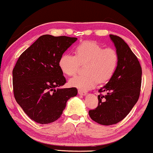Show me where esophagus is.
Masks as SVG:
<instances>
[{
    "label": "esophagus",
    "instance_id": "obj_1",
    "mask_svg": "<svg viewBox=\"0 0 153 153\" xmlns=\"http://www.w3.org/2000/svg\"><path fill=\"white\" fill-rule=\"evenodd\" d=\"M78 93L79 94H82V95H86V92H85V91H82V90H78Z\"/></svg>",
    "mask_w": 153,
    "mask_h": 153
}]
</instances>
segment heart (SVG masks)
I'll return each mask as SVG.
<instances>
[{
    "instance_id": "b5f03b06",
    "label": "heart",
    "mask_w": 153,
    "mask_h": 153,
    "mask_svg": "<svg viewBox=\"0 0 153 153\" xmlns=\"http://www.w3.org/2000/svg\"><path fill=\"white\" fill-rule=\"evenodd\" d=\"M75 56L63 54L59 60V67L62 74L68 76L76 75L84 65L83 76L75 77L69 85L82 91L94 88L99 83H105L112 77L117 68L119 56L112 48L103 47L94 41L82 42L74 48Z\"/></svg>"
}]
</instances>
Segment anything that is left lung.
I'll use <instances>...</instances> for the list:
<instances>
[{"instance_id":"left-lung-1","label":"left lung","mask_w":153,"mask_h":153,"mask_svg":"<svg viewBox=\"0 0 153 153\" xmlns=\"http://www.w3.org/2000/svg\"><path fill=\"white\" fill-rule=\"evenodd\" d=\"M110 37L119 56L118 66L108 84L99 90L98 106L88 111L92 120L103 125L124 119L137 103L142 84V67L136 56L122 38L113 35Z\"/></svg>"}]
</instances>
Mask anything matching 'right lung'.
<instances>
[{"label":"right lung","mask_w":153,"mask_h":153,"mask_svg":"<svg viewBox=\"0 0 153 153\" xmlns=\"http://www.w3.org/2000/svg\"><path fill=\"white\" fill-rule=\"evenodd\" d=\"M77 40L44 35L22 54L13 69L14 97L31 120L48 124L59 119L75 87L58 88L66 79L59 67L60 56Z\"/></svg>","instance_id":"1"}]
</instances>
